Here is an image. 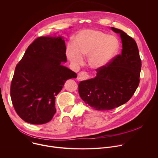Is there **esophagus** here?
Listing matches in <instances>:
<instances>
[{"instance_id":"obj_1","label":"esophagus","mask_w":158,"mask_h":158,"mask_svg":"<svg viewBox=\"0 0 158 158\" xmlns=\"http://www.w3.org/2000/svg\"><path fill=\"white\" fill-rule=\"evenodd\" d=\"M89 75L88 74V73L85 72H81L78 73V77H77V80L78 81H81V80H86L88 78H89Z\"/></svg>"}]
</instances>
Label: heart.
<instances>
[{"label": "heart", "mask_w": 158, "mask_h": 158, "mask_svg": "<svg viewBox=\"0 0 158 158\" xmlns=\"http://www.w3.org/2000/svg\"><path fill=\"white\" fill-rule=\"evenodd\" d=\"M119 48V43L116 37L98 30H84L77 34L73 44L67 47L66 54L75 64H81L83 56L88 55L89 66L99 69L109 64Z\"/></svg>", "instance_id": "1"}]
</instances>
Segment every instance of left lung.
Returning <instances> with one entry per match:
<instances>
[{
	"label": "left lung",
	"instance_id": "8db88e82",
	"mask_svg": "<svg viewBox=\"0 0 158 158\" xmlns=\"http://www.w3.org/2000/svg\"><path fill=\"white\" fill-rule=\"evenodd\" d=\"M119 34L121 53L105 67L97 69L94 78L78 84L81 98L96 110H109L128 102L139 83L141 60L135 40L121 30L111 27Z\"/></svg>",
	"mask_w": 158,
	"mask_h": 158
}]
</instances>
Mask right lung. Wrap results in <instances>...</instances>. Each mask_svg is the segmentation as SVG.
Masks as SVG:
<instances>
[{
  "label": "right lung",
  "mask_w": 158,
  "mask_h": 158,
  "mask_svg": "<svg viewBox=\"0 0 158 158\" xmlns=\"http://www.w3.org/2000/svg\"><path fill=\"white\" fill-rule=\"evenodd\" d=\"M65 61L66 46L61 37H40L28 46L10 85L14 108L23 121L42 124L53 118L55 97L67 80L77 77L61 65Z\"/></svg>",
  "instance_id": "1"
}]
</instances>
